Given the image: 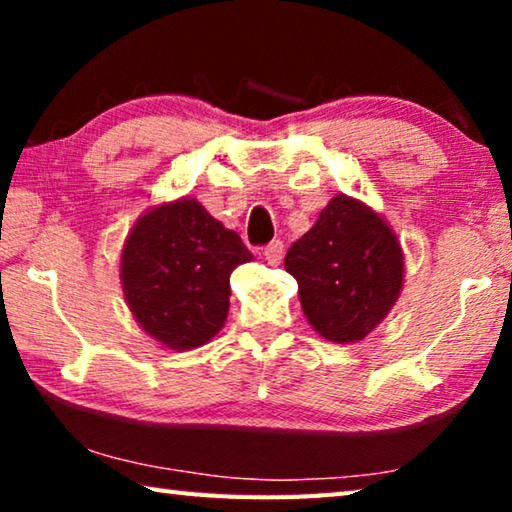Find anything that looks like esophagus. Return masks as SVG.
<instances>
[{
    "instance_id": "34e87169",
    "label": "esophagus",
    "mask_w": 512,
    "mask_h": 512,
    "mask_svg": "<svg viewBox=\"0 0 512 512\" xmlns=\"http://www.w3.org/2000/svg\"><path fill=\"white\" fill-rule=\"evenodd\" d=\"M263 256L270 265H279V263H282V258H284V242L282 240H272L268 247L263 249Z\"/></svg>"
}]
</instances>
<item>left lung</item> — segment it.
I'll return each mask as SVG.
<instances>
[{
    "mask_svg": "<svg viewBox=\"0 0 512 512\" xmlns=\"http://www.w3.org/2000/svg\"><path fill=\"white\" fill-rule=\"evenodd\" d=\"M284 268L298 282V298L321 338L352 345L382 324L401 296L405 258L382 214L340 193L286 251Z\"/></svg>",
    "mask_w": 512,
    "mask_h": 512,
    "instance_id": "left-lung-1",
    "label": "left lung"
}]
</instances>
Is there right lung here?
<instances>
[{"instance_id":"add662e5","label":"right lung","mask_w":512,"mask_h":512,"mask_svg":"<svg viewBox=\"0 0 512 512\" xmlns=\"http://www.w3.org/2000/svg\"><path fill=\"white\" fill-rule=\"evenodd\" d=\"M249 261L254 256L240 235L195 198L153 205L125 237V303L139 328L163 347H202L226 324L230 272Z\"/></svg>"}]
</instances>
